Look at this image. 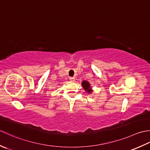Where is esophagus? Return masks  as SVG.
Segmentation results:
<instances>
[{
	"mask_svg": "<svg viewBox=\"0 0 150 150\" xmlns=\"http://www.w3.org/2000/svg\"><path fill=\"white\" fill-rule=\"evenodd\" d=\"M69 80H70V81L73 82V81H75V78L74 77H69Z\"/></svg>",
	"mask_w": 150,
	"mask_h": 150,
	"instance_id": "1",
	"label": "esophagus"
}]
</instances>
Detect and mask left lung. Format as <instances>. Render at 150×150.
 I'll return each instance as SVG.
<instances>
[{"label": "left lung", "instance_id": "left-lung-1", "mask_svg": "<svg viewBox=\"0 0 150 150\" xmlns=\"http://www.w3.org/2000/svg\"><path fill=\"white\" fill-rule=\"evenodd\" d=\"M82 87H83L84 90L87 92L88 93H91L93 92L92 90V87L91 86V84L90 82L86 81H83L81 83Z\"/></svg>", "mask_w": 150, "mask_h": 150}]
</instances>
